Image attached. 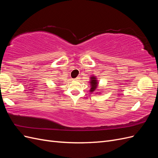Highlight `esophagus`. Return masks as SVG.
<instances>
[{
	"label": "esophagus",
	"instance_id": "obj_1",
	"mask_svg": "<svg viewBox=\"0 0 158 158\" xmlns=\"http://www.w3.org/2000/svg\"><path fill=\"white\" fill-rule=\"evenodd\" d=\"M79 79H80V77H76L75 79H74V80H76V81H78V80H79Z\"/></svg>",
	"mask_w": 158,
	"mask_h": 158
}]
</instances>
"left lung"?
Returning <instances> with one entry per match:
<instances>
[{
  "label": "left lung",
  "mask_w": 158,
  "mask_h": 158,
  "mask_svg": "<svg viewBox=\"0 0 158 158\" xmlns=\"http://www.w3.org/2000/svg\"><path fill=\"white\" fill-rule=\"evenodd\" d=\"M90 86H91V88H90V92H94V91L96 89L97 87H98V80H96V78L94 76H92V77L90 78Z\"/></svg>",
  "instance_id": "8db88e82"
}]
</instances>
